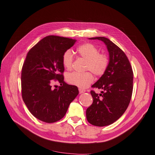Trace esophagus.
<instances>
[{
    "instance_id": "esophagus-1",
    "label": "esophagus",
    "mask_w": 155,
    "mask_h": 155,
    "mask_svg": "<svg viewBox=\"0 0 155 155\" xmlns=\"http://www.w3.org/2000/svg\"><path fill=\"white\" fill-rule=\"evenodd\" d=\"M78 91H79V93L80 94H82V93H84V92H85V90L82 89H78Z\"/></svg>"
}]
</instances>
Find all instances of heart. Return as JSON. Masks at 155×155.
Masks as SVG:
<instances>
[{"instance_id": "b5f03b06", "label": "heart", "mask_w": 155, "mask_h": 155, "mask_svg": "<svg viewBox=\"0 0 155 155\" xmlns=\"http://www.w3.org/2000/svg\"><path fill=\"white\" fill-rule=\"evenodd\" d=\"M80 56L85 59V70L92 71L96 76H102L106 71L109 65V58L104 54H101L96 47L90 43H85L77 48ZM74 60V55L71 50H66L63 55V64L67 69H70ZM69 84L80 88H86L94 81V76L90 71L85 73L73 72L66 77Z\"/></svg>"}]
</instances>
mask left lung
<instances>
[{"label":"left lung","instance_id":"obj_1","mask_svg":"<svg viewBox=\"0 0 155 155\" xmlns=\"http://www.w3.org/2000/svg\"><path fill=\"white\" fill-rule=\"evenodd\" d=\"M101 40L109 52L106 71L92 85L102 89L101 94L91 91L93 103L86 110L88 122L95 126L109 125L120 118L129 106L133 91V71L124 52L108 38H89Z\"/></svg>","mask_w":155,"mask_h":155}]
</instances>
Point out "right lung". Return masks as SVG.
Masks as SVG:
<instances>
[{
  "instance_id": "1",
  "label": "right lung",
  "mask_w": 155,
  "mask_h": 155,
  "mask_svg": "<svg viewBox=\"0 0 155 155\" xmlns=\"http://www.w3.org/2000/svg\"><path fill=\"white\" fill-rule=\"evenodd\" d=\"M76 40L49 35L28 51L21 70V92L24 103L37 119L46 123L61 120L78 94L77 86L64 81L62 58ZM61 85L53 90L51 84Z\"/></svg>"
}]
</instances>
